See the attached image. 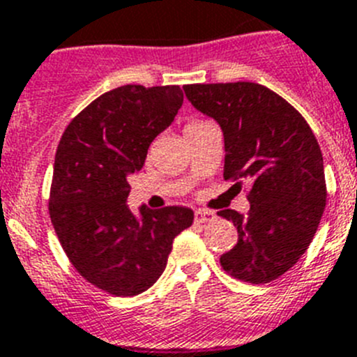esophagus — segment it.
<instances>
[{
    "label": "esophagus",
    "instance_id": "1",
    "mask_svg": "<svg viewBox=\"0 0 357 357\" xmlns=\"http://www.w3.org/2000/svg\"><path fill=\"white\" fill-rule=\"evenodd\" d=\"M214 218H216V214H214V213H211V211L198 209L197 213H195V220H197L198 223H207V222H213Z\"/></svg>",
    "mask_w": 357,
    "mask_h": 357
}]
</instances>
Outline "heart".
<instances>
[{
    "mask_svg": "<svg viewBox=\"0 0 357 357\" xmlns=\"http://www.w3.org/2000/svg\"><path fill=\"white\" fill-rule=\"evenodd\" d=\"M198 123H204V121H202V119H195V121L188 123V125H185V127H189V125H198Z\"/></svg>",
    "mask_w": 357,
    "mask_h": 357,
    "instance_id": "b5f03b06",
    "label": "heart"
}]
</instances>
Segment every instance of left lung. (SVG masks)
I'll return each mask as SVG.
<instances>
[{"label": "left lung", "instance_id": "obj_1", "mask_svg": "<svg viewBox=\"0 0 357 357\" xmlns=\"http://www.w3.org/2000/svg\"><path fill=\"white\" fill-rule=\"evenodd\" d=\"M184 93L222 127L223 178L250 181L247 216L218 213L238 229L236 247L220 264L252 284L279 279L307 250L326 209L324 157L313 130L284 98L254 82L191 84Z\"/></svg>", "mask_w": 357, "mask_h": 357}]
</instances>
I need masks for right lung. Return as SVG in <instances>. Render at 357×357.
Masks as SVG:
<instances>
[{"instance_id":"obj_1","label":"right lung","mask_w":357,"mask_h":357,"mask_svg":"<svg viewBox=\"0 0 357 357\" xmlns=\"http://www.w3.org/2000/svg\"><path fill=\"white\" fill-rule=\"evenodd\" d=\"M184 102L178 85H123L75 116L56 146L50 218L68 259L87 282L116 296L146 291L162 275L173 239L193 223L188 207L127 206V176L172 125Z\"/></svg>"}]
</instances>
